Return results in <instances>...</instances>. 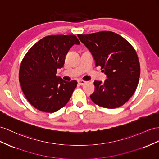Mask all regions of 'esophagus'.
Wrapping results in <instances>:
<instances>
[{"mask_svg": "<svg viewBox=\"0 0 159 159\" xmlns=\"http://www.w3.org/2000/svg\"><path fill=\"white\" fill-rule=\"evenodd\" d=\"M87 82V81H84V80H78V84H80V85H84V84H86Z\"/></svg>", "mask_w": 159, "mask_h": 159, "instance_id": "1", "label": "esophagus"}]
</instances>
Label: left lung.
<instances>
[{"instance_id": "1", "label": "left lung", "mask_w": 159, "mask_h": 159, "mask_svg": "<svg viewBox=\"0 0 159 159\" xmlns=\"http://www.w3.org/2000/svg\"><path fill=\"white\" fill-rule=\"evenodd\" d=\"M107 76L104 82L95 80L91 100L101 107L113 109L121 106L135 92L140 75L136 52L127 40L111 31L78 35Z\"/></svg>"}]
</instances>
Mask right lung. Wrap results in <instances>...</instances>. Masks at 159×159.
I'll use <instances>...</instances> for the list:
<instances>
[{
    "label": "right lung",
    "mask_w": 159,
    "mask_h": 159,
    "mask_svg": "<svg viewBox=\"0 0 159 159\" xmlns=\"http://www.w3.org/2000/svg\"><path fill=\"white\" fill-rule=\"evenodd\" d=\"M80 43L74 35L46 36L35 43L22 60L19 79L28 101L38 110L54 113L65 106L76 87L56 75L62 68L73 45Z\"/></svg>",
    "instance_id": "right-lung-1"
}]
</instances>
